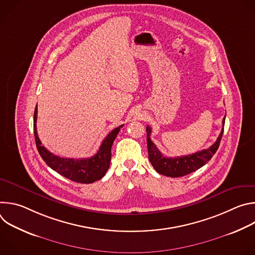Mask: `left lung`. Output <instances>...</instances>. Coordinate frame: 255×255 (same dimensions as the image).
<instances>
[{
  "instance_id": "obj_1",
  "label": "left lung",
  "mask_w": 255,
  "mask_h": 255,
  "mask_svg": "<svg viewBox=\"0 0 255 255\" xmlns=\"http://www.w3.org/2000/svg\"><path fill=\"white\" fill-rule=\"evenodd\" d=\"M225 117L223 118V127L220 135L218 136L216 142L213 145H211L208 149H204L193 154L177 157H165L162 155V153L158 150V148L155 146V144L150 139L151 128L149 126H146L148 158L153 168L160 174L170 177H179L194 172L203 165H205L216 153L218 147H219L224 131Z\"/></svg>"
}]
</instances>
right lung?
I'll return each mask as SVG.
<instances>
[{"label":"right lung","instance_id":"right-lung-1","mask_svg":"<svg viewBox=\"0 0 255 255\" xmlns=\"http://www.w3.org/2000/svg\"><path fill=\"white\" fill-rule=\"evenodd\" d=\"M36 120H37V106L35 108L33 119L36 147H37L42 159L50 168L64 177L81 184H92L94 181L101 179L106 174L107 170L110 167L111 148L113 142L123 125L115 128L107 135V137L103 140L98 152L94 156L90 158L74 159L54 155L53 153L49 152L43 145H41L37 130H36Z\"/></svg>","mask_w":255,"mask_h":255}]
</instances>
